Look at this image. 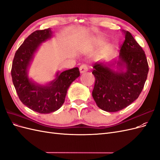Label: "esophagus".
<instances>
[{
  "mask_svg": "<svg viewBox=\"0 0 160 160\" xmlns=\"http://www.w3.org/2000/svg\"><path fill=\"white\" fill-rule=\"evenodd\" d=\"M88 71V67L87 65H82L79 67V71L81 73H83V72Z\"/></svg>",
  "mask_w": 160,
  "mask_h": 160,
  "instance_id": "esophagus-1",
  "label": "esophagus"
}]
</instances>
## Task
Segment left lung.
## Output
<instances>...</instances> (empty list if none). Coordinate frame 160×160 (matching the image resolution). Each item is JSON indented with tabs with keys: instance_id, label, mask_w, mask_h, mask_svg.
<instances>
[{
	"instance_id": "left-lung-1",
	"label": "left lung",
	"mask_w": 160,
	"mask_h": 160,
	"mask_svg": "<svg viewBox=\"0 0 160 160\" xmlns=\"http://www.w3.org/2000/svg\"><path fill=\"white\" fill-rule=\"evenodd\" d=\"M122 32L125 41L118 59L105 63L95 62L93 67L95 82L92 96L97 105L108 112L122 110L136 100L149 71L141 46L129 31Z\"/></svg>"
}]
</instances>
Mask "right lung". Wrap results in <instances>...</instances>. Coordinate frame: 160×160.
Wrapping results in <instances>:
<instances>
[{"mask_svg":"<svg viewBox=\"0 0 160 160\" xmlns=\"http://www.w3.org/2000/svg\"><path fill=\"white\" fill-rule=\"evenodd\" d=\"M50 28L31 33L18 48L12 61V83L21 102L39 113H50L59 109L65 102L69 86L80 75L78 67L58 71L55 78L42 85L30 79L28 71L35 53L41 43L50 39Z\"/></svg>","mask_w":160,"mask_h":160,"instance_id":"add662e5","label":"right lung"}]
</instances>
